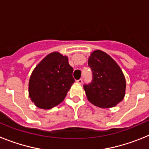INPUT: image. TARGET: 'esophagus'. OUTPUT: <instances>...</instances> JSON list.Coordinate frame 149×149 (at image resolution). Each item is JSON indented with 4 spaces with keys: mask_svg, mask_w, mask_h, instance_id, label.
<instances>
[{
    "mask_svg": "<svg viewBox=\"0 0 149 149\" xmlns=\"http://www.w3.org/2000/svg\"><path fill=\"white\" fill-rule=\"evenodd\" d=\"M77 83L79 84H81L83 83V80L82 79H79V80H77Z\"/></svg>",
    "mask_w": 149,
    "mask_h": 149,
    "instance_id": "1",
    "label": "esophagus"
}]
</instances>
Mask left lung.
Instances as JSON below:
<instances>
[{
    "label": "left lung",
    "instance_id": "left-lung-1",
    "mask_svg": "<svg viewBox=\"0 0 149 149\" xmlns=\"http://www.w3.org/2000/svg\"><path fill=\"white\" fill-rule=\"evenodd\" d=\"M88 65L93 71V81L84 88L89 102L101 108H110L123 100L126 81L119 65L101 50L91 54Z\"/></svg>",
    "mask_w": 149,
    "mask_h": 149
}]
</instances>
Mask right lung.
<instances>
[{
  "mask_svg": "<svg viewBox=\"0 0 149 149\" xmlns=\"http://www.w3.org/2000/svg\"><path fill=\"white\" fill-rule=\"evenodd\" d=\"M68 56L49 54L33 71L29 81V97L36 106L49 110L58 105L74 82Z\"/></svg>",
  "mask_w": 149,
  "mask_h": 149,
  "instance_id": "1",
  "label": "right lung"
}]
</instances>
